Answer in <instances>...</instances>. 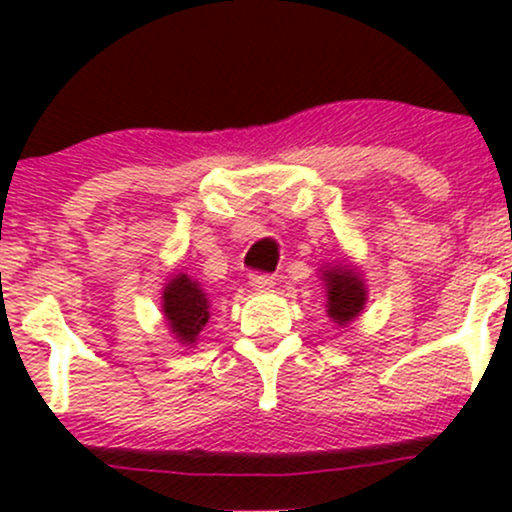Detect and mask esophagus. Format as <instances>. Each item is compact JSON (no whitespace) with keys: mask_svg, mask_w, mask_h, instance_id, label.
Instances as JSON below:
<instances>
[{"mask_svg":"<svg viewBox=\"0 0 512 512\" xmlns=\"http://www.w3.org/2000/svg\"><path fill=\"white\" fill-rule=\"evenodd\" d=\"M274 274H267V272H252L250 274V286L257 291H264V289H272L274 286Z\"/></svg>","mask_w":512,"mask_h":512,"instance_id":"1","label":"esophagus"}]
</instances>
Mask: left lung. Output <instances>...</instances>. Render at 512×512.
I'll list each match as a JSON object with an SVG mask.
<instances>
[{
  "label": "left lung",
  "mask_w": 512,
  "mask_h": 512,
  "mask_svg": "<svg viewBox=\"0 0 512 512\" xmlns=\"http://www.w3.org/2000/svg\"><path fill=\"white\" fill-rule=\"evenodd\" d=\"M327 281V313L334 322L346 325L349 320L363 310L366 303V289H363V281L354 269L349 267H334L327 269L325 274Z\"/></svg>",
  "instance_id": "left-lung-1"
}]
</instances>
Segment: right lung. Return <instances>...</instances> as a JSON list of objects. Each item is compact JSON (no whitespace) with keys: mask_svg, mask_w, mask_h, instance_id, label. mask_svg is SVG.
<instances>
[{"mask_svg":"<svg viewBox=\"0 0 512 512\" xmlns=\"http://www.w3.org/2000/svg\"><path fill=\"white\" fill-rule=\"evenodd\" d=\"M163 313L175 337L182 344H192L209 320L207 296L187 274L173 276L163 291Z\"/></svg>","mask_w":512,"mask_h":512,"instance_id":"obj_1","label":"right lung"}]
</instances>
